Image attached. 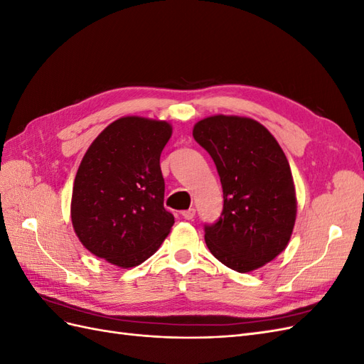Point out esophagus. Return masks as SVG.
<instances>
[{
    "mask_svg": "<svg viewBox=\"0 0 364 364\" xmlns=\"http://www.w3.org/2000/svg\"><path fill=\"white\" fill-rule=\"evenodd\" d=\"M194 215H196V209H194V208L186 209V211H183V213H182V217H183L185 220H193V218H194Z\"/></svg>",
    "mask_w": 364,
    "mask_h": 364,
    "instance_id": "obj_1",
    "label": "esophagus"
}]
</instances>
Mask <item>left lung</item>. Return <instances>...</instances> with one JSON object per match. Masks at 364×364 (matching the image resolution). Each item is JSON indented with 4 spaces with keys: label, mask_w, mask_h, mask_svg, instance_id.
I'll return each mask as SVG.
<instances>
[{
    "label": "left lung",
    "mask_w": 364,
    "mask_h": 364,
    "mask_svg": "<svg viewBox=\"0 0 364 364\" xmlns=\"http://www.w3.org/2000/svg\"><path fill=\"white\" fill-rule=\"evenodd\" d=\"M193 136L211 155L223 188V213L205 226L213 255L240 273L253 272L287 247L297 200L287 156L258 121L213 115Z\"/></svg>",
    "instance_id": "8db88e82"
}]
</instances>
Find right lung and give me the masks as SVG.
<instances>
[{"mask_svg":"<svg viewBox=\"0 0 364 364\" xmlns=\"http://www.w3.org/2000/svg\"><path fill=\"white\" fill-rule=\"evenodd\" d=\"M171 134L167 121L121 117L86 150L74 179L71 222L95 257L135 267L170 234L174 217L164 208L159 158Z\"/></svg>","mask_w":364,"mask_h":364,"instance_id":"obj_1","label":"right lung"}]
</instances>
